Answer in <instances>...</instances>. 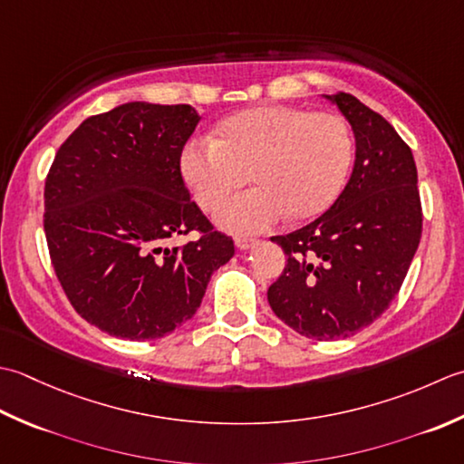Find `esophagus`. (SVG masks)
Wrapping results in <instances>:
<instances>
[{"instance_id": "obj_1", "label": "esophagus", "mask_w": 464, "mask_h": 464, "mask_svg": "<svg viewBox=\"0 0 464 464\" xmlns=\"http://www.w3.org/2000/svg\"><path fill=\"white\" fill-rule=\"evenodd\" d=\"M256 238H248V236H238V238H236V248L238 250H250L252 246H256Z\"/></svg>"}]
</instances>
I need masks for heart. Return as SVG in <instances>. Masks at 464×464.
I'll use <instances>...</instances> for the list:
<instances>
[{
	"label": "heart",
	"mask_w": 464,
	"mask_h": 464,
	"mask_svg": "<svg viewBox=\"0 0 464 464\" xmlns=\"http://www.w3.org/2000/svg\"><path fill=\"white\" fill-rule=\"evenodd\" d=\"M353 148L351 128L336 113L262 106L226 118L216 140L190 141L182 174L204 210L250 176L256 186L226 200L216 222L234 234H258L286 216L324 212L346 184Z\"/></svg>",
	"instance_id": "heart-1"
}]
</instances>
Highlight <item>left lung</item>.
I'll list each match as a JSON object with an SVG mask.
<instances>
[{
    "mask_svg": "<svg viewBox=\"0 0 464 464\" xmlns=\"http://www.w3.org/2000/svg\"><path fill=\"white\" fill-rule=\"evenodd\" d=\"M328 100L354 131L353 176L320 218L274 236L288 262L268 288L274 314L314 340L346 338L372 324L399 295L422 234L411 148L351 93Z\"/></svg>",
    "mask_w": 464,
    "mask_h": 464,
    "instance_id": "1",
    "label": "left lung"
}]
</instances>
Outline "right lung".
<instances>
[{
  "mask_svg": "<svg viewBox=\"0 0 464 464\" xmlns=\"http://www.w3.org/2000/svg\"><path fill=\"white\" fill-rule=\"evenodd\" d=\"M200 116L130 102L83 120L45 178L44 230L75 312L103 333L154 340L190 320L234 240L214 230L179 158ZM194 241L174 246L178 235Z\"/></svg>",
  "mask_w": 464,
  "mask_h": 464,
  "instance_id": "1",
  "label": "right lung"
}]
</instances>
